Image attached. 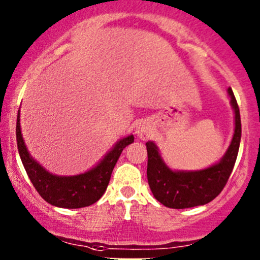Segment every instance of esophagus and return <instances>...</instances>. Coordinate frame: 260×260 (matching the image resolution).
<instances>
[{
    "mask_svg": "<svg viewBox=\"0 0 260 260\" xmlns=\"http://www.w3.org/2000/svg\"><path fill=\"white\" fill-rule=\"evenodd\" d=\"M136 133H137L138 137L142 138V140H147V138H149V136L152 135L151 124H149L148 122H146V120H142V122L138 123L137 127H136Z\"/></svg>",
    "mask_w": 260,
    "mask_h": 260,
    "instance_id": "obj_1",
    "label": "esophagus"
}]
</instances>
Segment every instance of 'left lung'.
I'll return each instance as SVG.
<instances>
[{
    "mask_svg": "<svg viewBox=\"0 0 260 260\" xmlns=\"http://www.w3.org/2000/svg\"><path fill=\"white\" fill-rule=\"evenodd\" d=\"M235 114L232 143L220 162L200 171H172L162 161L158 148L148 141L147 146V179L152 193L162 205L171 209H187L205 205L214 200L226 185L239 151L242 123L237 99L232 88L228 89Z\"/></svg>",
    "mask_w": 260,
    "mask_h": 260,
    "instance_id": "left-lung-1",
    "label": "left lung"
}]
</instances>
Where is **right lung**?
Wrapping results in <instances>:
<instances>
[{
    "mask_svg": "<svg viewBox=\"0 0 260 260\" xmlns=\"http://www.w3.org/2000/svg\"><path fill=\"white\" fill-rule=\"evenodd\" d=\"M16 140L23 167L41 198L57 208L79 209L96 203L103 196L123 148L131 145L135 137L131 135L118 141L94 169L77 176H56L50 174L30 156L21 135L20 112L17 113Z\"/></svg>",
    "mask_w": 260,
    "mask_h": 260,
    "instance_id": "obj_1",
    "label": "right lung"
}]
</instances>
